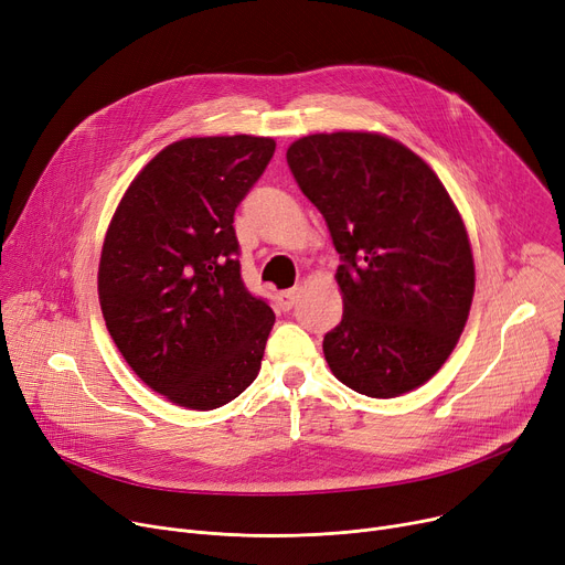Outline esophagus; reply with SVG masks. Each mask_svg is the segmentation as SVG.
<instances>
[{"label":"esophagus","mask_w":565,"mask_h":565,"mask_svg":"<svg viewBox=\"0 0 565 565\" xmlns=\"http://www.w3.org/2000/svg\"><path fill=\"white\" fill-rule=\"evenodd\" d=\"M298 298H300V288H288V290L277 292V305L281 311H290L295 307V302H298Z\"/></svg>","instance_id":"esophagus-1"}]
</instances>
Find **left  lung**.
<instances>
[{
	"label": "left lung",
	"instance_id": "1",
	"mask_svg": "<svg viewBox=\"0 0 565 565\" xmlns=\"http://www.w3.org/2000/svg\"><path fill=\"white\" fill-rule=\"evenodd\" d=\"M286 160L341 254L343 318L322 341L332 373L371 398L422 387L456 348L473 298L449 192L417 153L375 132L309 135Z\"/></svg>",
	"mask_w": 565,
	"mask_h": 565
}]
</instances>
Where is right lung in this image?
Listing matches in <instances>:
<instances>
[{
	"label": "right lung",
	"mask_w": 565,
	"mask_h": 565,
	"mask_svg": "<svg viewBox=\"0 0 565 565\" xmlns=\"http://www.w3.org/2000/svg\"><path fill=\"white\" fill-rule=\"evenodd\" d=\"M275 146L252 135L173 141L139 171L107 228V330L148 387L181 407H222L258 375L275 311L241 277L233 215Z\"/></svg>",
	"instance_id": "obj_1"
}]
</instances>
